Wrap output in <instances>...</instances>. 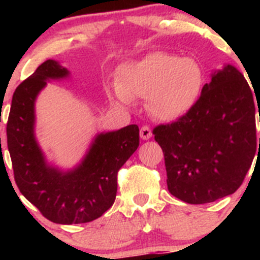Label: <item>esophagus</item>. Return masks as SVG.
<instances>
[{
  "mask_svg": "<svg viewBox=\"0 0 260 260\" xmlns=\"http://www.w3.org/2000/svg\"><path fill=\"white\" fill-rule=\"evenodd\" d=\"M140 135H141V138H142V140H149V138L152 137V132H151V129H149L148 125H143V127L141 128Z\"/></svg>",
  "mask_w": 260,
  "mask_h": 260,
  "instance_id": "34e87169",
  "label": "esophagus"
}]
</instances>
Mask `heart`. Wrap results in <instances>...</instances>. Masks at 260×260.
<instances>
[{
	"mask_svg": "<svg viewBox=\"0 0 260 260\" xmlns=\"http://www.w3.org/2000/svg\"><path fill=\"white\" fill-rule=\"evenodd\" d=\"M204 85L205 73L198 60L156 51L120 68L112 96L127 108L135 99H147V109L154 119L171 123L195 108Z\"/></svg>",
	"mask_w": 260,
	"mask_h": 260,
	"instance_id": "heart-1",
	"label": "heart"
}]
</instances>
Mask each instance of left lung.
<instances>
[{
    "label": "left lung",
    "instance_id": "1",
    "mask_svg": "<svg viewBox=\"0 0 260 260\" xmlns=\"http://www.w3.org/2000/svg\"><path fill=\"white\" fill-rule=\"evenodd\" d=\"M254 103L244 75L226 64L212 73L190 113L154 128L165 154L167 187L175 198L198 205L239 188L256 151Z\"/></svg>",
    "mask_w": 260,
    "mask_h": 260
}]
</instances>
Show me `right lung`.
Here are the masks:
<instances>
[{"label":"right lung","mask_w":260,"mask_h":260,"mask_svg":"<svg viewBox=\"0 0 260 260\" xmlns=\"http://www.w3.org/2000/svg\"><path fill=\"white\" fill-rule=\"evenodd\" d=\"M69 70L46 60L12 96L7 147L20 192L56 224H83L104 214L115 200L117 174L140 146L138 125L99 133L75 167L49 164L35 136L36 98L50 80L69 78Z\"/></svg>","instance_id":"1"}]
</instances>
